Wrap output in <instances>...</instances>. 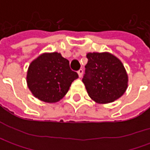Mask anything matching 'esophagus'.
<instances>
[{
	"label": "esophagus",
	"mask_w": 150,
	"mask_h": 150,
	"mask_svg": "<svg viewBox=\"0 0 150 150\" xmlns=\"http://www.w3.org/2000/svg\"><path fill=\"white\" fill-rule=\"evenodd\" d=\"M78 76H79V78H82V76H83V69H79L78 70Z\"/></svg>",
	"instance_id": "obj_1"
}]
</instances>
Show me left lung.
I'll return each instance as SVG.
<instances>
[{"instance_id":"1","label":"left lung","mask_w":150,"mask_h":150,"mask_svg":"<svg viewBox=\"0 0 150 150\" xmlns=\"http://www.w3.org/2000/svg\"><path fill=\"white\" fill-rule=\"evenodd\" d=\"M83 83L90 98L98 103L117 100L128 88V74L122 62L109 52H89Z\"/></svg>"}]
</instances>
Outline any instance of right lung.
Listing matches in <instances>:
<instances>
[{"mask_svg":"<svg viewBox=\"0 0 150 150\" xmlns=\"http://www.w3.org/2000/svg\"><path fill=\"white\" fill-rule=\"evenodd\" d=\"M78 78L70 68L69 61L61 53H42L29 65L26 83L39 100L57 103L66 95L72 83Z\"/></svg>","mask_w":150,"mask_h":150,"instance_id":"obj_1","label":"right lung"}]
</instances>
